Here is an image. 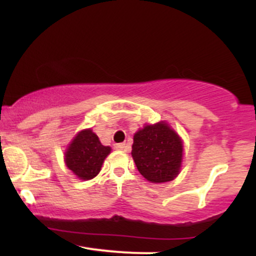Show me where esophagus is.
Listing matches in <instances>:
<instances>
[{"label":"esophagus","instance_id":"34e87169","mask_svg":"<svg viewBox=\"0 0 256 256\" xmlns=\"http://www.w3.org/2000/svg\"><path fill=\"white\" fill-rule=\"evenodd\" d=\"M114 148H116V150H124L126 148V144L125 143H116V144H114Z\"/></svg>","mask_w":256,"mask_h":256}]
</instances>
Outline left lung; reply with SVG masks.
Instances as JSON below:
<instances>
[{"instance_id": "1", "label": "left lung", "mask_w": 256, "mask_h": 256, "mask_svg": "<svg viewBox=\"0 0 256 256\" xmlns=\"http://www.w3.org/2000/svg\"><path fill=\"white\" fill-rule=\"evenodd\" d=\"M183 140L167 124H146L134 134L131 155L137 170L150 183H166L179 174L183 162Z\"/></svg>"}]
</instances>
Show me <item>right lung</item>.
Segmentation results:
<instances>
[{
	"instance_id": "add662e5",
	"label": "right lung",
	"mask_w": 256,
	"mask_h": 256,
	"mask_svg": "<svg viewBox=\"0 0 256 256\" xmlns=\"http://www.w3.org/2000/svg\"><path fill=\"white\" fill-rule=\"evenodd\" d=\"M110 146H102L91 128L79 131L64 150V164L80 180H90L101 171L104 158L110 154Z\"/></svg>"
}]
</instances>
